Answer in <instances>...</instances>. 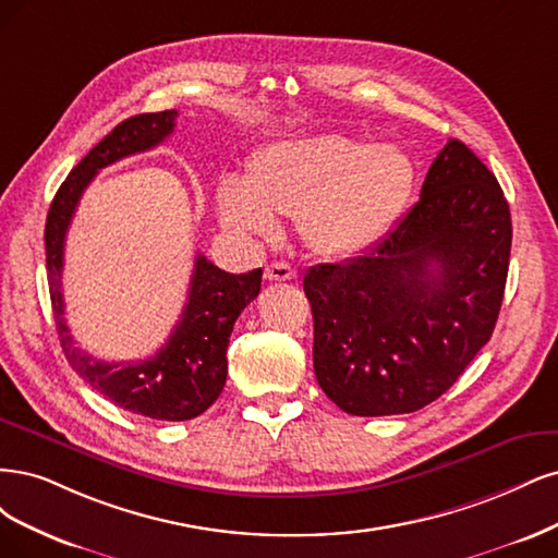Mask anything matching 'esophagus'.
<instances>
[{"instance_id": "1", "label": "esophagus", "mask_w": 558, "mask_h": 558, "mask_svg": "<svg viewBox=\"0 0 558 558\" xmlns=\"http://www.w3.org/2000/svg\"><path fill=\"white\" fill-rule=\"evenodd\" d=\"M264 276H266V280H271V282H284V280H294V278H296V271H294V268H292L290 264L276 262V264H268V266H266Z\"/></svg>"}]
</instances>
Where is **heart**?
<instances>
[{
	"mask_svg": "<svg viewBox=\"0 0 558 558\" xmlns=\"http://www.w3.org/2000/svg\"><path fill=\"white\" fill-rule=\"evenodd\" d=\"M412 183V165L393 146L348 136L276 143L257 155L247 185L220 187L222 220L250 236H274V213L299 215L303 239L322 255L366 250L397 220Z\"/></svg>",
	"mask_w": 558,
	"mask_h": 558,
	"instance_id": "heart-1",
	"label": "heart"
}]
</instances>
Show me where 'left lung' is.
Listing matches in <instances>:
<instances>
[{"label": "left lung", "instance_id": "obj_1", "mask_svg": "<svg viewBox=\"0 0 558 558\" xmlns=\"http://www.w3.org/2000/svg\"><path fill=\"white\" fill-rule=\"evenodd\" d=\"M510 245L496 175L449 138L420 202L383 241L303 276L322 391L359 417L403 415L442 397L494 333Z\"/></svg>", "mask_w": 558, "mask_h": 558}]
</instances>
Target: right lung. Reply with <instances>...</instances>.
<instances>
[{
	"label": "right lung",
	"mask_w": 558,
	"mask_h": 558,
	"mask_svg": "<svg viewBox=\"0 0 558 558\" xmlns=\"http://www.w3.org/2000/svg\"><path fill=\"white\" fill-rule=\"evenodd\" d=\"M178 111L141 113L106 134L60 185L46 218V271L58 336L83 380L122 410L165 422H185L208 410L227 383V345L245 305L259 294L262 268L233 276L196 255L187 303L169 340L153 356L130 364L93 359L71 336L64 319V239L85 187L97 171L136 153H146L175 128Z\"/></svg>",
	"instance_id": "obj_1"
}]
</instances>
